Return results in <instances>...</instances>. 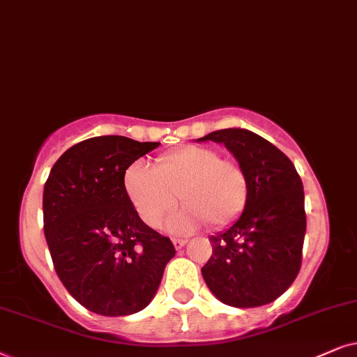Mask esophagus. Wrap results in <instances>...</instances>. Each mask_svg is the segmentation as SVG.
<instances>
[{"label": "esophagus", "mask_w": 357, "mask_h": 357, "mask_svg": "<svg viewBox=\"0 0 357 357\" xmlns=\"http://www.w3.org/2000/svg\"><path fill=\"white\" fill-rule=\"evenodd\" d=\"M186 243H188V240H184V238H173V245L176 250H181Z\"/></svg>", "instance_id": "obj_1"}]
</instances>
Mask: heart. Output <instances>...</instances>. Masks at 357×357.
Segmentation results:
<instances>
[{"label": "heart", "instance_id": "obj_1", "mask_svg": "<svg viewBox=\"0 0 357 357\" xmlns=\"http://www.w3.org/2000/svg\"><path fill=\"white\" fill-rule=\"evenodd\" d=\"M123 189L142 222L158 228L176 202L169 230L189 234L206 223L211 230L230 227L243 213L250 179L238 161L220 158L211 146L184 145L160 155L153 169L134 163L123 173Z\"/></svg>", "mask_w": 357, "mask_h": 357}]
</instances>
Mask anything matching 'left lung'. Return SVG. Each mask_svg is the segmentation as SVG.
Returning <instances> with one entry per match:
<instances>
[{
    "label": "left lung",
    "mask_w": 357,
    "mask_h": 357,
    "mask_svg": "<svg viewBox=\"0 0 357 357\" xmlns=\"http://www.w3.org/2000/svg\"><path fill=\"white\" fill-rule=\"evenodd\" d=\"M223 144L243 166L250 196L238 220L212 235L202 278L218 301L251 308L274 302L296 281L307 217L296 166L278 146L245 129H223L199 142Z\"/></svg>",
    "instance_id": "8db88e82"
}]
</instances>
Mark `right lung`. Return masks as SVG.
<instances>
[{"label": "right lung", "mask_w": 357, "mask_h": 357, "mask_svg": "<svg viewBox=\"0 0 357 357\" xmlns=\"http://www.w3.org/2000/svg\"><path fill=\"white\" fill-rule=\"evenodd\" d=\"M158 142L121 135L65 151L44 186V234L54 268L89 312L123 317L149 305L176 250L145 225L123 189V173Z\"/></svg>", "instance_id": "obj_1"}]
</instances>
